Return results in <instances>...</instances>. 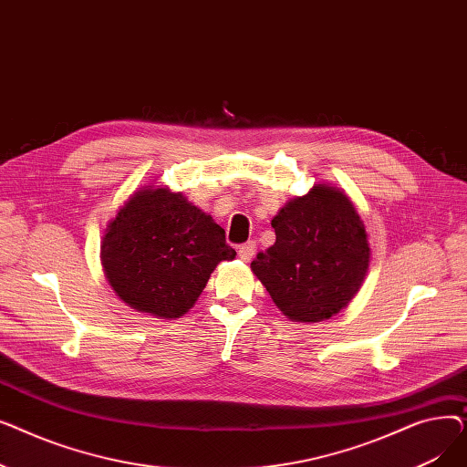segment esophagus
Returning <instances> with one entry per match:
<instances>
[{
	"label": "esophagus",
	"mask_w": 467,
	"mask_h": 467,
	"mask_svg": "<svg viewBox=\"0 0 467 467\" xmlns=\"http://www.w3.org/2000/svg\"><path fill=\"white\" fill-rule=\"evenodd\" d=\"M254 255H255V242H246L242 244V246H238V257L242 261L248 263L254 259Z\"/></svg>",
	"instance_id": "esophagus-1"
}]
</instances>
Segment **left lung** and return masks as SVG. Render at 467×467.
<instances>
[{
  "label": "left lung",
  "instance_id": "obj_1",
  "mask_svg": "<svg viewBox=\"0 0 467 467\" xmlns=\"http://www.w3.org/2000/svg\"><path fill=\"white\" fill-rule=\"evenodd\" d=\"M276 242L257 254L252 271L291 322L331 320L356 297L371 248L350 196L317 182L275 215Z\"/></svg>",
  "mask_w": 467,
  "mask_h": 467
}]
</instances>
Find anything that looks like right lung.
<instances>
[{"mask_svg":"<svg viewBox=\"0 0 467 467\" xmlns=\"http://www.w3.org/2000/svg\"><path fill=\"white\" fill-rule=\"evenodd\" d=\"M236 252L212 215L166 185L138 187L109 221L100 246L104 275L136 312L176 320L194 306L210 275Z\"/></svg>","mask_w":467,"mask_h":467,"instance_id":"right-lung-1","label":"right lung"}]
</instances>
